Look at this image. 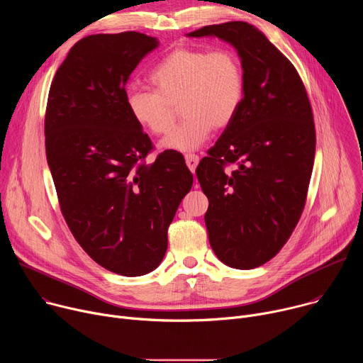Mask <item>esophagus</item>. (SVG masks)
Returning <instances> with one entry per match:
<instances>
[{"label": "esophagus", "instance_id": "esophagus-1", "mask_svg": "<svg viewBox=\"0 0 363 363\" xmlns=\"http://www.w3.org/2000/svg\"><path fill=\"white\" fill-rule=\"evenodd\" d=\"M185 162H186V167L194 172V171L196 169V167H198V162H199L198 155H195V153H186V155H185Z\"/></svg>", "mask_w": 363, "mask_h": 363}]
</instances>
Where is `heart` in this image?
Listing matches in <instances>:
<instances>
[{"mask_svg":"<svg viewBox=\"0 0 363 363\" xmlns=\"http://www.w3.org/2000/svg\"><path fill=\"white\" fill-rule=\"evenodd\" d=\"M150 82L155 90L130 87L126 91L128 111L142 128L164 135L172 128L179 106L185 118L161 143L179 152L198 149L214 128L228 126L245 93L241 60L230 48H175L155 66Z\"/></svg>","mask_w":363,"mask_h":363,"instance_id":"obj_1","label":"heart"}]
</instances>
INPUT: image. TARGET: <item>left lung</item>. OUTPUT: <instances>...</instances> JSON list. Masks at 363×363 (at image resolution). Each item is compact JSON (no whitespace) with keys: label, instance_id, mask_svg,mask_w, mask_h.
<instances>
[{"label":"left lung","instance_id":"8db88e82","mask_svg":"<svg viewBox=\"0 0 363 363\" xmlns=\"http://www.w3.org/2000/svg\"><path fill=\"white\" fill-rule=\"evenodd\" d=\"M188 35H216L241 57V108L196 177L210 202L205 225L216 255L234 269L260 267L287 242L304 208L316 150L312 105L291 62L251 24L205 26Z\"/></svg>","mask_w":363,"mask_h":363}]
</instances>
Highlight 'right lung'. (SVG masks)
Listing matches in <instances>:
<instances>
[{
	"label": "right lung",
	"mask_w": 363,
	"mask_h": 363,
	"mask_svg": "<svg viewBox=\"0 0 363 363\" xmlns=\"http://www.w3.org/2000/svg\"><path fill=\"white\" fill-rule=\"evenodd\" d=\"M158 45L136 31L79 40L51 82L45 155L62 214L80 247L112 273L157 269L192 174L177 150L146 162L150 138L126 106L125 84Z\"/></svg>",
	"instance_id": "obj_1"
}]
</instances>
